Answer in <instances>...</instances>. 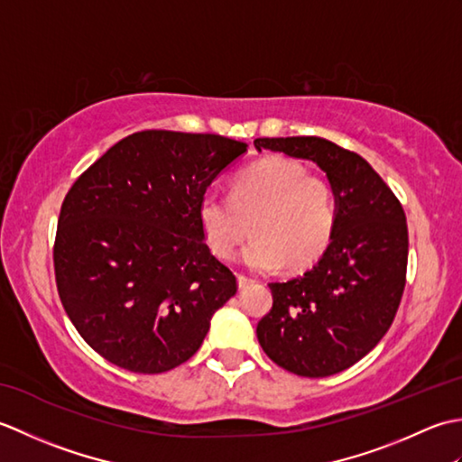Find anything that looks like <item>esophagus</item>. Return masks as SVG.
Instances as JSON below:
<instances>
[{
	"label": "esophagus",
	"mask_w": 462,
	"mask_h": 462,
	"mask_svg": "<svg viewBox=\"0 0 462 462\" xmlns=\"http://www.w3.org/2000/svg\"><path fill=\"white\" fill-rule=\"evenodd\" d=\"M254 282H256V280L244 276V273H238V286H240V288H248V286H252Z\"/></svg>",
	"instance_id": "1"
}]
</instances>
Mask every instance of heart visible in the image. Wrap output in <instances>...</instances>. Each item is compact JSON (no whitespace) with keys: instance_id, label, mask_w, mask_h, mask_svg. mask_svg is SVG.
<instances>
[{"instance_id":"1","label":"heart","mask_w":462,"mask_h":462,"mask_svg":"<svg viewBox=\"0 0 462 462\" xmlns=\"http://www.w3.org/2000/svg\"><path fill=\"white\" fill-rule=\"evenodd\" d=\"M336 196L328 179L306 174L286 156H266L242 171L232 196L208 190L200 196L199 222L208 248L228 260L244 238L254 240L240 260L252 270L270 272L283 266L301 270L329 246L336 230Z\"/></svg>"}]
</instances>
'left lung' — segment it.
<instances>
[{"label": "left lung", "mask_w": 462, "mask_h": 462, "mask_svg": "<svg viewBox=\"0 0 462 462\" xmlns=\"http://www.w3.org/2000/svg\"><path fill=\"white\" fill-rule=\"evenodd\" d=\"M254 146L316 162L336 196L329 246L303 276L268 283L272 310L256 336L266 356L301 377H329L377 346L405 290L403 206L359 154L319 136L256 139Z\"/></svg>", "instance_id": "1"}]
</instances>
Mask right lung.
Instances as JSON below:
<instances>
[{
	"mask_svg": "<svg viewBox=\"0 0 462 462\" xmlns=\"http://www.w3.org/2000/svg\"><path fill=\"white\" fill-rule=\"evenodd\" d=\"M246 151L220 134L141 131L67 192L53 248L57 291L106 361L164 373L202 346L214 311L238 286L204 242L199 202Z\"/></svg>",
	"mask_w": 462,
	"mask_h": 462,
	"instance_id": "right-lung-1",
	"label": "right lung"
}]
</instances>
